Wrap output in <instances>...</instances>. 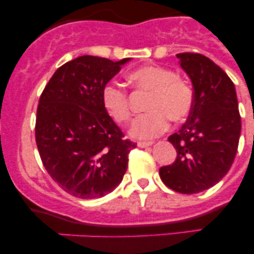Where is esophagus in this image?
I'll list each match as a JSON object with an SVG mask.
<instances>
[{"mask_svg":"<svg viewBox=\"0 0 254 254\" xmlns=\"http://www.w3.org/2000/svg\"><path fill=\"white\" fill-rule=\"evenodd\" d=\"M137 145H138L139 148H147V147H150V145H153V142L139 141V142H137Z\"/></svg>","mask_w":254,"mask_h":254,"instance_id":"34e87169","label":"esophagus"}]
</instances>
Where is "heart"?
<instances>
[{
	"label": "heart",
	"instance_id": "b5f03b06",
	"mask_svg": "<svg viewBox=\"0 0 254 254\" xmlns=\"http://www.w3.org/2000/svg\"><path fill=\"white\" fill-rule=\"evenodd\" d=\"M129 80L138 89L151 92L147 109L130 129L131 136L150 139L170 127L171 119L183 122L193 106V89L188 81L177 76L171 69L160 65H145L130 72ZM103 105L116 123L127 124L132 117L130 98L123 86L109 83L103 89Z\"/></svg>",
	"mask_w": 254,
	"mask_h": 254
}]
</instances>
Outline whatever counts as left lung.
<instances>
[{"instance_id": "1", "label": "left lung", "mask_w": 254, "mask_h": 254, "mask_svg": "<svg viewBox=\"0 0 254 254\" xmlns=\"http://www.w3.org/2000/svg\"><path fill=\"white\" fill-rule=\"evenodd\" d=\"M177 57L192 81L193 106L186 123L168 137L176 161L159 173L172 190L192 194L208 190L228 173L238 151L241 118L234 83L217 64L193 52Z\"/></svg>"}]
</instances>
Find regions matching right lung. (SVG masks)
<instances>
[{"label": "right lung", "instance_id": "right-lung-1", "mask_svg": "<svg viewBox=\"0 0 254 254\" xmlns=\"http://www.w3.org/2000/svg\"><path fill=\"white\" fill-rule=\"evenodd\" d=\"M127 61L77 57L55 71L40 95L38 151L50 177L71 196L100 198L123 180L136 143L124 138L101 95Z\"/></svg>", "mask_w": 254, "mask_h": 254}]
</instances>
